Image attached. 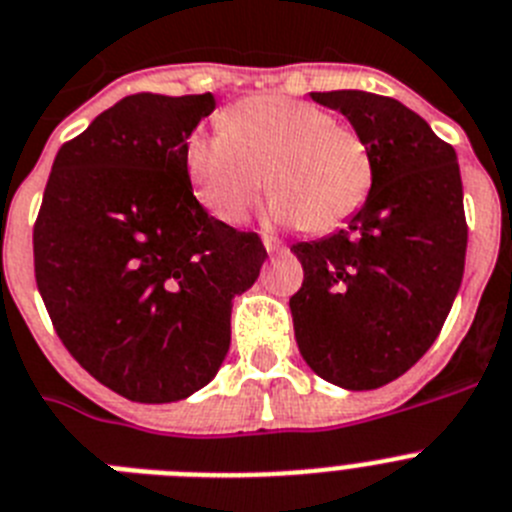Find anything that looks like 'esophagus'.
<instances>
[{"label":"esophagus","instance_id":"34e87169","mask_svg":"<svg viewBox=\"0 0 512 512\" xmlns=\"http://www.w3.org/2000/svg\"><path fill=\"white\" fill-rule=\"evenodd\" d=\"M264 248L269 253H279V251H285V243H282V240L279 238H274V235H264Z\"/></svg>","mask_w":512,"mask_h":512}]
</instances>
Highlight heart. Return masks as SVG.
Wrapping results in <instances>:
<instances>
[{"mask_svg":"<svg viewBox=\"0 0 512 512\" xmlns=\"http://www.w3.org/2000/svg\"><path fill=\"white\" fill-rule=\"evenodd\" d=\"M186 170L204 209L240 225L264 194L272 214L308 233H329L365 204L373 155L352 126L282 95H251L222 116V131L186 142Z\"/></svg>","mask_w":512,"mask_h":512,"instance_id":"b5f03b06","label":"heart"}]
</instances>
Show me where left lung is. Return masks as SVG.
I'll list each match as a JSON object with an SVG mask.
<instances>
[{
	"instance_id": "1",
	"label": "left lung",
	"mask_w": 512,
	"mask_h": 512,
	"mask_svg": "<svg viewBox=\"0 0 512 512\" xmlns=\"http://www.w3.org/2000/svg\"><path fill=\"white\" fill-rule=\"evenodd\" d=\"M370 147L373 189L344 230L295 243L290 298L310 370L349 391L396 381L438 339L464 279V186L456 150L422 116L362 90L310 93Z\"/></svg>"
}]
</instances>
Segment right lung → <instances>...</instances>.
Instances as JSON below:
<instances>
[{"mask_svg":"<svg viewBox=\"0 0 512 512\" xmlns=\"http://www.w3.org/2000/svg\"><path fill=\"white\" fill-rule=\"evenodd\" d=\"M212 93H137L61 144L33 227L36 285L61 344L139 404L207 386L230 349L233 298L256 282V233L196 202L186 139Z\"/></svg>","mask_w":512,"mask_h":512,"instance_id":"obj_1","label":"right lung"}]
</instances>
